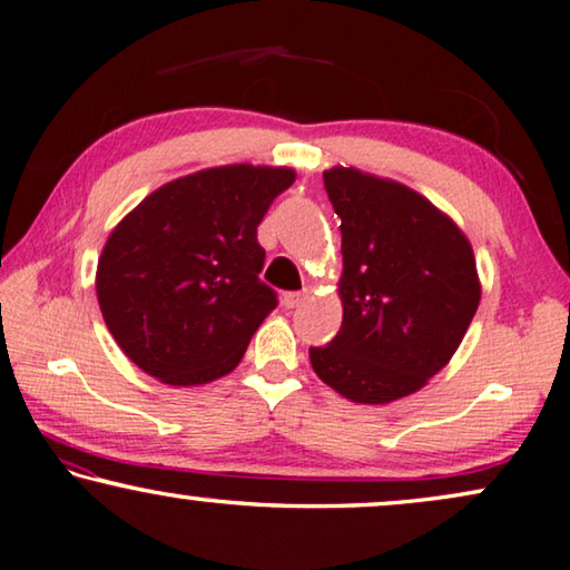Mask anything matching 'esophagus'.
I'll return each mask as SVG.
<instances>
[{"label":"esophagus","instance_id":"obj_1","mask_svg":"<svg viewBox=\"0 0 570 570\" xmlns=\"http://www.w3.org/2000/svg\"><path fill=\"white\" fill-rule=\"evenodd\" d=\"M305 297H307L305 291L303 293H285L283 303H285V307H297V305H303Z\"/></svg>","mask_w":570,"mask_h":570}]
</instances>
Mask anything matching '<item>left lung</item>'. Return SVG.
<instances>
[{
    "label": "left lung",
    "instance_id": "obj_1",
    "mask_svg": "<svg viewBox=\"0 0 570 570\" xmlns=\"http://www.w3.org/2000/svg\"><path fill=\"white\" fill-rule=\"evenodd\" d=\"M323 179L343 233V325L311 363L347 401L383 405L421 391L461 345L481 303L473 247L411 187L355 167Z\"/></svg>",
    "mask_w": 570,
    "mask_h": 570
}]
</instances>
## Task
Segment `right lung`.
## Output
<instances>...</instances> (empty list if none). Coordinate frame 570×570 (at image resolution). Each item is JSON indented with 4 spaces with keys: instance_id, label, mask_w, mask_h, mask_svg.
<instances>
[{
    "instance_id": "obj_1",
    "label": "right lung",
    "mask_w": 570,
    "mask_h": 570,
    "mask_svg": "<svg viewBox=\"0 0 570 570\" xmlns=\"http://www.w3.org/2000/svg\"><path fill=\"white\" fill-rule=\"evenodd\" d=\"M293 183L287 167L199 169L155 189L112 229L95 285L129 361L167 385L235 371L277 305L257 277L265 265L257 225Z\"/></svg>"
}]
</instances>
